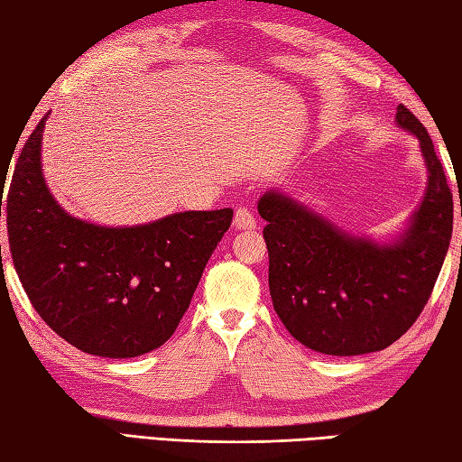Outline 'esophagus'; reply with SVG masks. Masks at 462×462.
<instances>
[{
  "label": "esophagus",
  "instance_id": "esophagus-1",
  "mask_svg": "<svg viewBox=\"0 0 462 462\" xmlns=\"http://www.w3.org/2000/svg\"><path fill=\"white\" fill-rule=\"evenodd\" d=\"M234 228H238V230H253V228H256L254 214L250 212L248 208H238L236 212H234Z\"/></svg>",
  "mask_w": 462,
  "mask_h": 462
}]
</instances>
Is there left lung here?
<instances>
[{
	"label": "left lung",
	"mask_w": 462,
	"mask_h": 462,
	"mask_svg": "<svg viewBox=\"0 0 462 462\" xmlns=\"http://www.w3.org/2000/svg\"><path fill=\"white\" fill-rule=\"evenodd\" d=\"M395 122L418 138L428 179L424 198L393 238L342 230L277 187L259 199L273 308L289 334L316 353H377L402 338L424 310L448 253L452 193L432 138L402 104Z\"/></svg>",
	"instance_id": "left-lung-1"
}]
</instances>
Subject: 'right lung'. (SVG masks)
Returning <instances> with one entry per match:
<instances>
[{"mask_svg": "<svg viewBox=\"0 0 462 462\" xmlns=\"http://www.w3.org/2000/svg\"><path fill=\"white\" fill-rule=\"evenodd\" d=\"M46 118L22 148L5 199L22 287L38 316L83 353H151L177 330L234 212H177L138 226L75 217L44 181Z\"/></svg>", "mask_w": 462, "mask_h": 462, "instance_id": "obj_1", "label": "right lung"}]
</instances>
